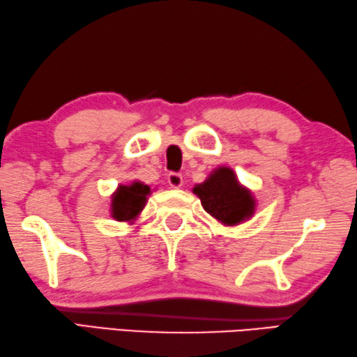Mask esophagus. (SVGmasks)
I'll return each mask as SVG.
<instances>
[{"mask_svg":"<svg viewBox=\"0 0 357 357\" xmlns=\"http://www.w3.org/2000/svg\"><path fill=\"white\" fill-rule=\"evenodd\" d=\"M168 183L172 188H180L183 185V177H181L180 172H169L168 174Z\"/></svg>","mask_w":357,"mask_h":357,"instance_id":"esophagus-1","label":"esophagus"}]
</instances>
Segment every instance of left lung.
Instances as JSON below:
<instances>
[{
    "label": "left lung",
    "mask_w": 357,
    "mask_h": 357,
    "mask_svg": "<svg viewBox=\"0 0 357 357\" xmlns=\"http://www.w3.org/2000/svg\"><path fill=\"white\" fill-rule=\"evenodd\" d=\"M199 195L202 206L223 225H237L252 215L254 199L248 189L243 188L229 168H219L211 174L206 181L192 189Z\"/></svg>",
    "instance_id": "8db88e82"
}]
</instances>
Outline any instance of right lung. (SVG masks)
Returning <instances> with one entry per match:
<instances>
[{"instance_id": "right-lung-1", "label": "right lung", "mask_w": 357, "mask_h": 357, "mask_svg": "<svg viewBox=\"0 0 357 357\" xmlns=\"http://www.w3.org/2000/svg\"><path fill=\"white\" fill-rule=\"evenodd\" d=\"M151 192L148 185L140 181L129 186H119L117 192L112 195V217L120 222L132 220L138 215L146 203V195Z\"/></svg>"}]
</instances>
